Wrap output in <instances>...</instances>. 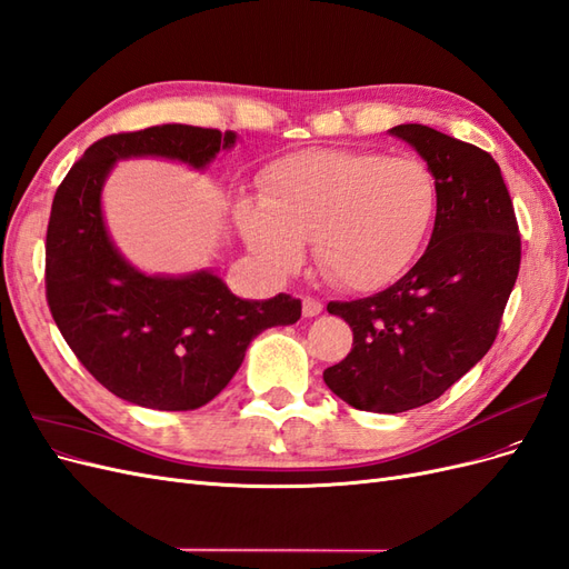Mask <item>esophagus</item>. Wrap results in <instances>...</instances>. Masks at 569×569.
<instances>
[{
	"instance_id": "esophagus-1",
	"label": "esophagus",
	"mask_w": 569,
	"mask_h": 569,
	"mask_svg": "<svg viewBox=\"0 0 569 569\" xmlns=\"http://www.w3.org/2000/svg\"><path fill=\"white\" fill-rule=\"evenodd\" d=\"M321 311H323V305H321L319 300H315V298H305V300H302V315H305L307 319L319 317Z\"/></svg>"
}]
</instances>
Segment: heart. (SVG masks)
<instances>
[{"label":"heart","instance_id":"obj_1","mask_svg":"<svg viewBox=\"0 0 569 569\" xmlns=\"http://www.w3.org/2000/svg\"><path fill=\"white\" fill-rule=\"evenodd\" d=\"M262 200L238 198L233 217L248 250L286 277L315 262L347 290L397 279L423 248L437 212V181L423 160L373 151L319 149L271 162Z\"/></svg>","mask_w":569,"mask_h":569}]
</instances>
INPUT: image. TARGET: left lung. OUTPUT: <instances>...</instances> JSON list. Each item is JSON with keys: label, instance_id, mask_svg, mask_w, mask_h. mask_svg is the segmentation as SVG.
<instances>
[{"label": "left lung", "instance_id": "8db88e82", "mask_svg": "<svg viewBox=\"0 0 569 569\" xmlns=\"http://www.w3.org/2000/svg\"><path fill=\"white\" fill-rule=\"evenodd\" d=\"M388 132L432 170L437 212L426 252L397 283L328 302L355 342L323 380L347 405L373 413L430 405L466 376L497 338L520 269L518 222L497 160L426 124Z\"/></svg>", "mask_w": 569, "mask_h": 569}]
</instances>
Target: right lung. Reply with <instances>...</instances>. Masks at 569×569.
Listing matches in <instances>:
<instances>
[{
  "mask_svg": "<svg viewBox=\"0 0 569 569\" xmlns=\"http://www.w3.org/2000/svg\"><path fill=\"white\" fill-rule=\"evenodd\" d=\"M236 132L156 124L91 143L53 196L47 229V300L70 350L106 390L130 405L191 411L241 369L248 345L290 326L300 300L233 296L212 269L149 273L132 264L106 227L101 196L120 160L160 158L206 172Z\"/></svg>",
  "mask_w": 569,
  "mask_h": 569,
  "instance_id": "right-lung-1",
  "label": "right lung"
}]
</instances>
